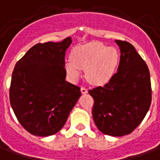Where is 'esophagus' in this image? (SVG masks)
Returning <instances> with one entry per match:
<instances>
[{
	"instance_id": "1",
	"label": "esophagus",
	"mask_w": 160,
	"mask_h": 160,
	"mask_svg": "<svg viewBox=\"0 0 160 160\" xmlns=\"http://www.w3.org/2000/svg\"><path fill=\"white\" fill-rule=\"evenodd\" d=\"M81 92H82V94H87V93H88V89H87L86 88H84V87H82Z\"/></svg>"
}]
</instances>
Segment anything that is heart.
Instances as JSON below:
<instances>
[{"instance_id":"obj_1","label":"heart","mask_w":160,"mask_h":160,"mask_svg":"<svg viewBox=\"0 0 160 160\" xmlns=\"http://www.w3.org/2000/svg\"><path fill=\"white\" fill-rule=\"evenodd\" d=\"M72 60L66 62V72L71 78L78 79L80 69L86 70V78L94 85L104 84L115 73L118 53L114 48L99 42L78 47L72 55Z\"/></svg>"}]
</instances>
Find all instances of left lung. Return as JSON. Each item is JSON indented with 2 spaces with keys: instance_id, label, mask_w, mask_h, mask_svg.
<instances>
[{
  "instance_id": "obj_1",
  "label": "left lung",
  "mask_w": 160,
  "mask_h": 160,
  "mask_svg": "<svg viewBox=\"0 0 160 160\" xmlns=\"http://www.w3.org/2000/svg\"><path fill=\"white\" fill-rule=\"evenodd\" d=\"M120 48L118 72L104 87L90 89L94 99L92 115L105 135H129L142 123L152 101L148 67L133 45L115 40Z\"/></svg>"
}]
</instances>
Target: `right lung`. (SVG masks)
<instances>
[{
	"mask_svg": "<svg viewBox=\"0 0 160 160\" xmlns=\"http://www.w3.org/2000/svg\"><path fill=\"white\" fill-rule=\"evenodd\" d=\"M72 42L67 37L37 43L15 65L10 104L21 125L34 136L59 132L81 96L80 88L66 81L65 55Z\"/></svg>",
	"mask_w": 160,
	"mask_h": 160,
	"instance_id": "1",
	"label": "right lung"
}]
</instances>
